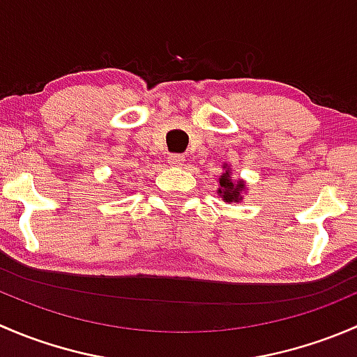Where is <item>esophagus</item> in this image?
<instances>
[{
	"mask_svg": "<svg viewBox=\"0 0 357 357\" xmlns=\"http://www.w3.org/2000/svg\"><path fill=\"white\" fill-rule=\"evenodd\" d=\"M169 164L174 165V167H181L185 164V157L179 155V153H172V155H169Z\"/></svg>",
	"mask_w": 357,
	"mask_h": 357,
	"instance_id": "1",
	"label": "esophagus"
}]
</instances>
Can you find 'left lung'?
<instances>
[{
	"mask_svg": "<svg viewBox=\"0 0 357 357\" xmlns=\"http://www.w3.org/2000/svg\"><path fill=\"white\" fill-rule=\"evenodd\" d=\"M226 171L222 172V176L219 178V197H221L225 202H240L243 199L242 193L245 192V183L242 181V179H238V181H235V179H231V172H229V167L228 165H225Z\"/></svg>",
	"mask_w": 357,
	"mask_h": 357,
	"instance_id": "8db88e82",
	"label": "left lung"
}]
</instances>
